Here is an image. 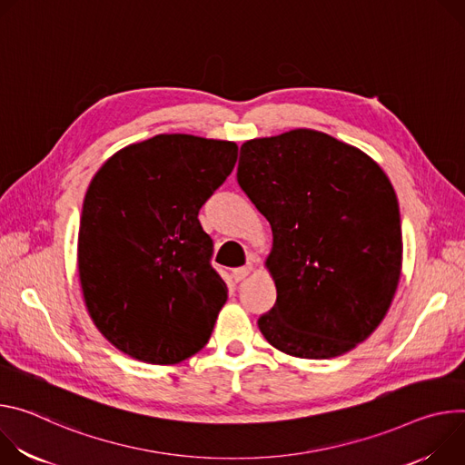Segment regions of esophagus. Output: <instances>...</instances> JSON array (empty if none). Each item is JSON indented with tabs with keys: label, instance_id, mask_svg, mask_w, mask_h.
<instances>
[{
	"label": "esophagus",
	"instance_id": "1",
	"mask_svg": "<svg viewBox=\"0 0 465 465\" xmlns=\"http://www.w3.org/2000/svg\"><path fill=\"white\" fill-rule=\"evenodd\" d=\"M251 272H252V264L249 262V264H245V266H242V268L232 270V279H234L236 282H240V281H243L245 277H249Z\"/></svg>",
	"mask_w": 465,
	"mask_h": 465
}]
</instances>
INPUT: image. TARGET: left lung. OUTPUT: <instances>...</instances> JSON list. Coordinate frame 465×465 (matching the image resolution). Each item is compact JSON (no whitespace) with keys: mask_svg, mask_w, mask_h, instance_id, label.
Returning a JSON list of instances; mask_svg holds the SVG:
<instances>
[{"mask_svg":"<svg viewBox=\"0 0 465 465\" xmlns=\"http://www.w3.org/2000/svg\"><path fill=\"white\" fill-rule=\"evenodd\" d=\"M238 184L270 222L277 301L259 329L308 360L349 352L388 314L402 268L395 190L362 149L314 129L242 143Z\"/></svg>","mask_w":465,"mask_h":465,"instance_id":"obj_1","label":"left lung"}]
</instances>
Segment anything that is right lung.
I'll use <instances>...</instances> for the list:
<instances>
[{
  "label": "right lung",
  "mask_w": 465,
  "mask_h": 465,
  "mask_svg": "<svg viewBox=\"0 0 465 465\" xmlns=\"http://www.w3.org/2000/svg\"><path fill=\"white\" fill-rule=\"evenodd\" d=\"M236 159L229 140L157 134L95 172L77 238L79 282L94 325L127 356L173 366L209 341L227 284L197 214Z\"/></svg>",
  "instance_id": "right-lung-1"
}]
</instances>
